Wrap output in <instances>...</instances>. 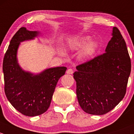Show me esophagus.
I'll use <instances>...</instances> for the list:
<instances>
[{"instance_id":"34e87169","label":"esophagus","mask_w":134,"mask_h":134,"mask_svg":"<svg viewBox=\"0 0 134 134\" xmlns=\"http://www.w3.org/2000/svg\"><path fill=\"white\" fill-rule=\"evenodd\" d=\"M74 73V71H73L72 69H68L66 71V74H73Z\"/></svg>"}]
</instances>
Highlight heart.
Instances as JSON below:
<instances>
[{
  "instance_id": "b5f03b06",
  "label": "heart",
  "mask_w": 134,
  "mask_h": 134,
  "mask_svg": "<svg viewBox=\"0 0 134 134\" xmlns=\"http://www.w3.org/2000/svg\"><path fill=\"white\" fill-rule=\"evenodd\" d=\"M90 40V36L72 37L68 41L66 48L72 51H77L83 48L79 54V59L81 60H87L94 55L99 47L97 42ZM59 53H63L61 51Z\"/></svg>"
}]
</instances>
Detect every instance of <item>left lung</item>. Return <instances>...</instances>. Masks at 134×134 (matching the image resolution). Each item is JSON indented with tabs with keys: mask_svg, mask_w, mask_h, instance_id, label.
Returning a JSON list of instances; mask_svg holds the SVG:
<instances>
[{
	"mask_svg": "<svg viewBox=\"0 0 134 134\" xmlns=\"http://www.w3.org/2000/svg\"><path fill=\"white\" fill-rule=\"evenodd\" d=\"M105 53L76 67L74 78L81 108L92 115H103L114 109L126 93L131 61L126 42L114 27Z\"/></svg>",
	"mask_w": 134,
	"mask_h": 134,
	"instance_id": "left-lung-1",
	"label": "left lung"
}]
</instances>
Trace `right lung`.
Segmentation results:
<instances>
[{
  "label": "right lung",
  "instance_id": "1",
  "mask_svg": "<svg viewBox=\"0 0 134 134\" xmlns=\"http://www.w3.org/2000/svg\"><path fill=\"white\" fill-rule=\"evenodd\" d=\"M40 34L38 31L20 27L11 40L2 65L7 99L17 111L26 116L41 115L48 110L58 81L67 70L64 66L49 68L34 74L20 66L17 58L20 43L34 40Z\"/></svg>",
  "mask_w": 134,
  "mask_h": 134
}]
</instances>
